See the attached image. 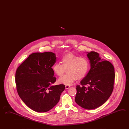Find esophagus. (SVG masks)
I'll return each instance as SVG.
<instances>
[{
    "mask_svg": "<svg viewBox=\"0 0 129 129\" xmlns=\"http://www.w3.org/2000/svg\"><path fill=\"white\" fill-rule=\"evenodd\" d=\"M70 87V86H69V85H66L65 86V88H66V89H69Z\"/></svg>",
    "mask_w": 129,
    "mask_h": 129,
    "instance_id": "1",
    "label": "esophagus"
}]
</instances>
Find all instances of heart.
<instances>
[{"mask_svg": "<svg viewBox=\"0 0 129 129\" xmlns=\"http://www.w3.org/2000/svg\"><path fill=\"white\" fill-rule=\"evenodd\" d=\"M61 62L55 63L53 67V70L55 74L61 76L67 69L68 74L58 79L59 83L67 85H71L77 79L84 78L89 69V63L86 58L80 57L71 53L63 55Z\"/></svg>", "mask_w": 129, "mask_h": 129, "instance_id": "obj_1", "label": "heart"}]
</instances>
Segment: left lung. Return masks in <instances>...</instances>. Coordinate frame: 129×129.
<instances>
[{
    "instance_id": "left-lung-1",
    "label": "left lung",
    "mask_w": 129,
    "mask_h": 129,
    "mask_svg": "<svg viewBox=\"0 0 129 129\" xmlns=\"http://www.w3.org/2000/svg\"><path fill=\"white\" fill-rule=\"evenodd\" d=\"M87 53L90 69L80 82V85L76 86L75 101L82 108L89 110L102 105L110 96L115 74L110 62L102 59L95 51Z\"/></svg>"
}]
</instances>
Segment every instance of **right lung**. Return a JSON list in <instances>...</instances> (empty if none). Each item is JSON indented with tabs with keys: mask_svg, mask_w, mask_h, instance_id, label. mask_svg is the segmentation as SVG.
Returning <instances> with one entry per match:
<instances>
[{
	"mask_svg": "<svg viewBox=\"0 0 129 129\" xmlns=\"http://www.w3.org/2000/svg\"><path fill=\"white\" fill-rule=\"evenodd\" d=\"M56 59L54 53H34L16 70L18 94L33 110L40 113L50 110L57 104L65 89L64 84L51 85L56 81L52 69Z\"/></svg>",
	"mask_w": 129,
	"mask_h": 129,
	"instance_id": "add662e5",
	"label": "right lung"
}]
</instances>
